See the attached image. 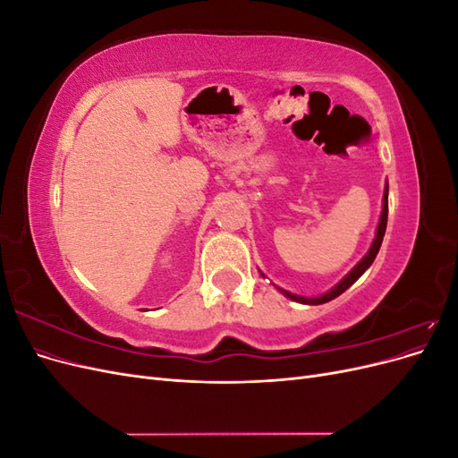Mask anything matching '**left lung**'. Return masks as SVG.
<instances>
[{
	"label": "left lung",
	"instance_id": "obj_1",
	"mask_svg": "<svg viewBox=\"0 0 458 458\" xmlns=\"http://www.w3.org/2000/svg\"><path fill=\"white\" fill-rule=\"evenodd\" d=\"M386 225H387V185H386V191H384V208H382L380 224H378V229H377V239H374L369 254H367L361 261L357 263V266L352 269V273L345 275L344 279H342L335 288L330 290V293H327V294H323V296H318V298H301V296L286 293V290H281V293H283L284 296H288L290 300H296V301H300V303H311V306H318V303H325V301L335 300L336 296H340L342 293H345V290H348V288L359 279V276H361V275L370 267V263L374 261V258H377V254H378V250H380V244H382L384 233H386Z\"/></svg>",
	"mask_w": 458,
	"mask_h": 458
}]
</instances>
